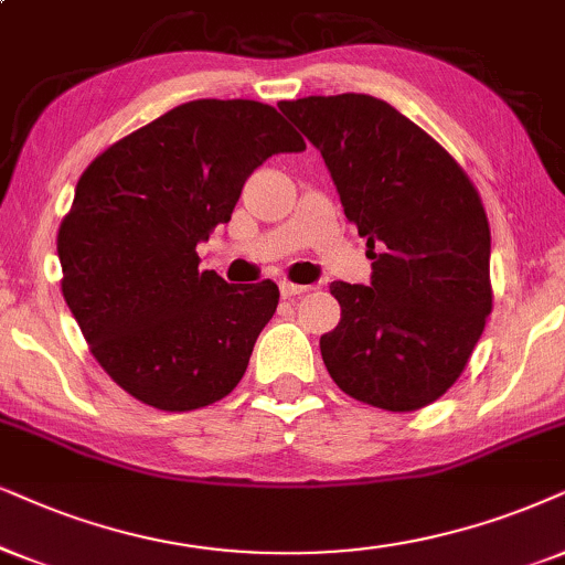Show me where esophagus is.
<instances>
[{
	"instance_id": "esophagus-1",
	"label": "esophagus",
	"mask_w": 565,
	"mask_h": 565,
	"mask_svg": "<svg viewBox=\"0 0 565 565\" xmlns=\"http://www.w3.org/2000/svg\"><path fill=\"white\" fill-rule=\"evenodd\" d=\"M278 289H281V297H284V299H291V297H299V295H305V291L310 289V287H305V284H291V281H281V284H278Z\"/></svg>"
}]
</instances>
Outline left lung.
Listing matches in <instances>:
<instances>
[{"label": "left lung", "instance_id": "obj_1", "mask_svg": "<svg viewBox=\"0 0 565 565\" xmlns=\"http://www.w3.org/2000/svg\"><path fill=\"white\" fill-rule=\"evenodd\" d=\"M323 156L367 239L370 287L333 281L341 320L320 335L333 383L385 412L433 404L463 373L492 310L490 224L454 156L365 93L278 104Z\"/></svg>", "mask_w": 565, "mask_h": 565}]
</instances>
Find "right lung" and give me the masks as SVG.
I'll list each match as a JSON object with an SVG mask.
<instances>
[{"label":"right lung","mask_w":565,"mask_h":565,"mask_svg":"<svg viewBox=\"0 0 565 565\" xmlns=\"http://www.w3.org/2000/svg\"><path fill=\"white\" fill-rule=\"evenodd\" d=\"M305 140L274 106L200 98L106 148L62 218V295L90 354L119 388L192 412L245 375L278 287L198 268V242L232 218L245 180Z\"/></svg>","instance_id":"right-lung-1"}]
</instances>
